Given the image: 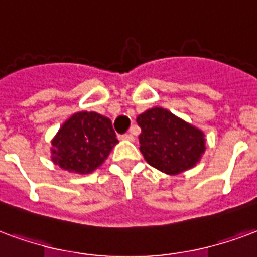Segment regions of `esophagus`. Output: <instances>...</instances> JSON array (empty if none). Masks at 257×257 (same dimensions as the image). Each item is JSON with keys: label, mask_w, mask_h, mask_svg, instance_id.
<instances>
[{"label": "esophagus", "mask_w": 257, "mask_h": 257, "mask_svg": "<svg viewBox=\"0 0 257 257\" xmlns=\"http://www.w3.org/2000/svg\"><path fill=\"white\" fill-rule=\"evenodd\" d=\"M119 139H122V140H131V142H132L135 138L132 134H125V135H121V136H119Z\"/></svg>", "instance_id": "34e87169"}]
</instances>
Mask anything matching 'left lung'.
<instances>
[{
	"label": "left lung",
	"instance_id": "1",
	"mask_svg": "<svg viewBox=\"0 0 257 257\" xmlns=\"http://www.w3.org/2000/svg\"><path fill=\"white\" fill-rule=\"evenodd\" d=\"M140 151L150 165L166 174H178L199 162L204 134L166 109L154 107L138 117Z\"/></svg>",
	"mask_w": 257,
	"mask_h": 257
}]
</instances>
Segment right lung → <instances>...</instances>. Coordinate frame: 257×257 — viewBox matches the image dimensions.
I'll use <instances>...</instances> for the list:
<instances>
[{"instance_id":"add662e5","label":"right lung","mask_w":257,"mask_h":257,"mask_svg":"<svg viewBox=\"0 0 257 257\" xmlns=\"http://www.w3.org/2000/svg\"><path fill=\"white\" fill-rule=\"evenodd\" d=\"M118 143L107 117L81 111L70 117L53 139V162L68 172H94Z\"/></svg>"}]
</instances>
